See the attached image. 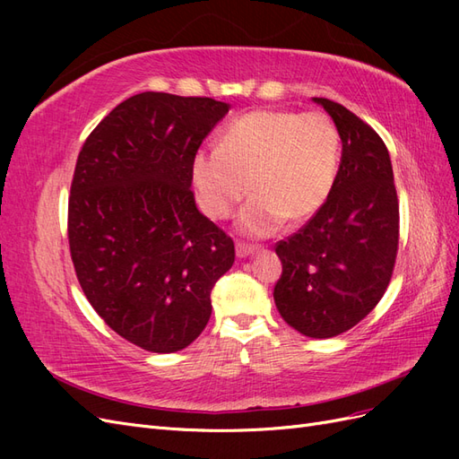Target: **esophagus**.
<instances>
[{
    "instance_id": "34e87169",
    "label": "esophagus",
    "mask_w": 459,
    "mask_h": 459,
    "mask_svg": "<svg viewBox=\"0 0 459 459\" xmlns=\"http://www.w3.org/2000/svg\"><path fill=\"white\" fill-rule=\"evenodd\" d=\"M235 253H238L239 258H247L256 253V247L253 245H245V243H235Z\"/></svg>"
}]
</instances>
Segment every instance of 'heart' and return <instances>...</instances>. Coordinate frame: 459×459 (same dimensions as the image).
I'll return each instance as SVG.
<instances>
[{
    "label": "heart",
    "mask_w": 459,
    "mask_h": 459,
    "mask_svg": "<svg viewBox=\"0 0 459 459\" xmlns=\"http://www.w3.org/2000/svg\"><path fill=\"white\" fill-rule=\"evenodd\" d=\"M341 169V135L325 113L260 108L235 118L220 147L197 151L191 164L201 208L228 218L248 193L238 216L248 238H266L285 221L300 224L322 211Z\"/></svg>",
    "instance_id": "b5f03b06"
}]
</instances>
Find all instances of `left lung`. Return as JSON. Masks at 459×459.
<instances>
[{
    "instance_id": "8db88e82",
    "label": "left lung",
    "mask_w": 459,
    "mask_h": 459,
    "mask_svg": "<svg viewBox=\"0 0 459 459\" xmlns=\"http://www.w3.org/2000/svg\"><path fill=\"white\" fill-rule=\"evenodd\" d=\"M335 122L341 169L322 211L275 245L283 264L273 300L285 322L312 339L349 331L377 307L398 251V197L386 145L349 108L314 97Z\"/></svg>"
}]
</instances>
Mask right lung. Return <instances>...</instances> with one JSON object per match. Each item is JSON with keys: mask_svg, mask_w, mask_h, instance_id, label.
I'll return each mask as SVG.
<instances>
[{"mask_svg": "<svg viewBox=\"0 0 459 459\" xmlns=\"http://www.w3.org/2000/svg\"><path fill=\"white\" fill-rule=\"evenodd\" d=\"M230 105L145 91L122 101L82 147L68 197V245L82 290L122 339L178 352L212 312L235 260L230 235L199 212L191 164Z\"/></svg>", "mask_w": 459, "mask_h": 459, "instance_id": "obj_1", "label": "right lung"}]
</instances>
